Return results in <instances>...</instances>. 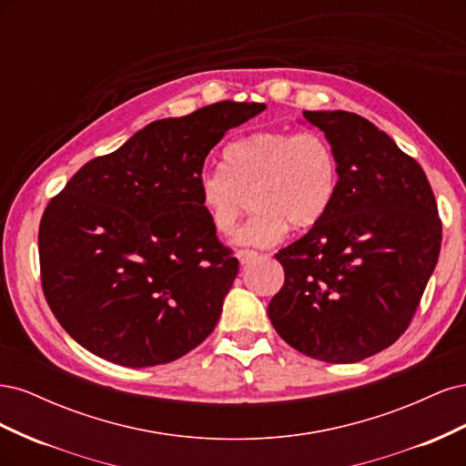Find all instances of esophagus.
<instances>
[{"instance_id": "1", "label": "esophagus", "mask_w": 466, "mask_h": 466, "mask_svg": "<svg viewBox=\"0 0 466 466\" xmlns=\"http://www.w3.org/2000/svg\"><path fill=\"white\" fill-rule=\"evenodd\" d=\"M237 258H238V262L245 266V264H248L252 260H257L258 258V252L257 250H238L237 252Z\"/></svg>"}]
</instances>
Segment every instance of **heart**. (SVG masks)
<instances>
[{
  "label": "heart",
  "mask_w": 466,
  "mask_h": 466,
  "mask_svg": "<svg viewBox=\"0 0 466 466\" xmlns=\"http://www.w3.org/2000/svg\"><path fill=\"white\" fill-rule=\"evenodd\" d=\"M340 173L329 139L319 132H257L225 147L223 165L198 177L209 225L229 235L247 204L255 208L235 233L237 245L272 247L288 228L307 229L330 209Z\"/></svg>",
  "instance_id": "obj_1"
}]
</instances>
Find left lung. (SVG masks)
<instances>
[{
    "instance_id": "left-lung-1",
    "label": "left lung",
    "mask_w": 466,
    "mask_h": 466,
    "mask_svg": "<svg viewBox=\"0 0 466 466\" xmlns=\"http://www.w3.org/2000/svg\"><path fill=\"white\" fill-rule=\"evenodd\" d=\"M338 159L336 198L313 229L281 248L286 281L268 305L301 354L354 363L397 342L440 258L441 221L426 173L346 110H303Z\"/></svg>"
}]
</instances>
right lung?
<instances>
[{
	"label": "right lung",
	"mask_w": 466,
	"mask_h": 466,
	"mask_svg": "<svg viewBox=\"0 0 466 466\" xmlns=\"http://www.w3.org/2000/svg\"><path fill=\"white\" fill-rule=\"evenodd\" d=\"M264 108L221 101L155 120L50 200L38 229L42 289L79 346L151 368L216 329L238 260L209 225L198 177L223 134Z\"/></svg>",
	"instance_id": "1"
}]
</instances>
